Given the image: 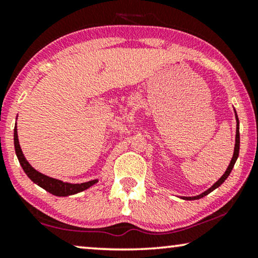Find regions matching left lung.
<instances>
[{
	"label": "left lung",
	"mask_w": 258,
	"mask_h": 258,
	"mask_svg": "<svg viewBox=\"0 0 258 258\" xmlns=\"http://www.w3.org/2000/svg\"><path fill=\"white\" fill-rule=\"evenodd\" d=\"M234 111H235V118H236V137H235V148H234V155H232V158H231L230 163H229V165H228L227 170H225L224 174L221 176V178L218 179V181H217L216 183H214V184L211 185L209 189L206 190V191H204V192L200 194V195H197V196H191V197H185V196H182V197H181L182 200L192 201V200H200V199H202V197L207 196L208 194H210L211 191H214L215 189L218 188V186H220V185L222 184V183H223V182L225 181V179L228 178V176L230 175V172H231V170H232V168H234V165H235V163H236V161H237V157H238V154H239V121H238L237 112H236L235 109H234Z\"/></svg>",
	"instance_id": "obj_1"
}]
</instances>
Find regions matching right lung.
<instances>
[{
    "label": "right lung",
    "instance_id": "add662e5",
    "mask_svg": "<svg viewBox=\"0 0 258 258\" xmlns=\"http://www.w3.org/2000/svg\"><path fill=\"white\" fill-rule=\"evenodd\" d=\"M14 146H15V153H16L17 158H19L21 167H22L28 177H29L35 184H37L38 186H41V188L47 190L48 192L52 194V195L59 196V197L75 195V194L83 191V190L90 188L91 185H94L95 183L98 182V179H93V181H89V182L76 183V184H74V183L63 182V181H59V179L49 177L47 175L41 174L40 171H37L36 169L31 167L29 162L27 161V158L24 157L22 149H21L20 147L16 125L15 128H14Z\"/></svg>",
    "mask_w": 258,
    "mask_h": 258
}]
</instances>
